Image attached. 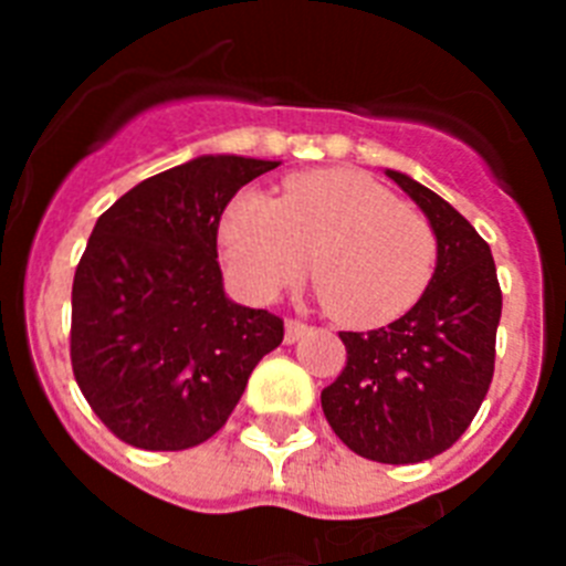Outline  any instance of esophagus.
Instances as JSON below:
<instances>
[{
  "mask_svg": "<svg viewBox=\"0 0 566 566\" xmlns=\"http://www.w3.org/2000/svg\"><path fill=\"white\" fill-rule=\"evenodd\" d=\"M308 323H303V319H294V317H289L286 319V343H297L300 337H303V334L308 332Z\"/></svg>",
  "mask_w": 566,
  "mask_h": 566,
  "instance_id": "1",
  "label": "esophagus"
}]
</instances>
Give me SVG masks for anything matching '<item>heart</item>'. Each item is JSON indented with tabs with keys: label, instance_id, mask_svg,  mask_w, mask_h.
I'll return each instance as SVG.
<instances>
[{
	"label": "heart",
	"instance_id": "obj_1",
	"mask_svg": "<svg viewBox=\"0 0 566 566\" xmlns=\"http://www.w3.org/2000/svg\"><path fill=\"white\" fill-rule=\"evenodd\" d=\"M319 297L354 326L402 317L437 269V232L419 209L354 169L289 175L280 198L234 195L221 218L229 277L249 300H272L312 266Z\"/></svg>",
	"mask_w": 566,
	"mask_h": 566
}]
</instances>
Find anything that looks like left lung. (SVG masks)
Segmentation results:
<instances>
[{"label":"left lung","mask_w":566,"mask_h":566,"mask_svg":"<svg viewBox=\"0 0 566 566\" xmlns=\"http://www.w3.org/2000/svg\"><path fill=\"white\" fill-rule=\"evenodd\" d=\"M437 232V269L411 312L374 332H339L345 368L319 402L354 453L413 464L448 451L476 417L496 365L502 289L482 234L437 192L397 169Z\"/></svg>","instance_id":"obj_1"}]
</instances>
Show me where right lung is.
<instances>
[{
  "instance_id": "1",
  "label": "right lung",
  "mask_w": 566,
  "mask_h": 566,
  "mask_svg": "<svg viewBox=\"0 0 566 566\" xmlns=\"http://www.w3.org/2000/svg\"><path fill=\"white\" fill-rule=\"evenodd\" d=\"M277 167L201 155L122 195L73 277L70 363L96 417L144 451H187L221 431L283 319L223 292L218 227L243 184Z\"/></svg>"
}]
</instances>
